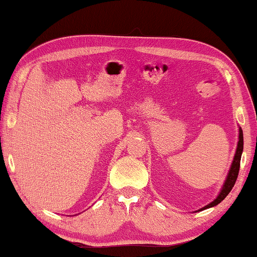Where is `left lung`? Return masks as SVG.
I'll list each match as a JSON object with an SVG mask.
<instances>
[{
	"mask_svg": "<svg viewBox=\"0 0 257 257\" xmlns=\"http://www.w3.org/2000/svg\"><path fill=\"white\" fill-rule=\"evenodd\" d=\"M242 151H243V132H242L241 128H238V142H237V147H236V152H235L233 163H231V166L229 168V173H228L226 181L221 188L220 194L216 196V199L212 201L208 205L202 207L201 209H199L198 212H201L203 209L210 208V207H214L222 201V200L226 198V196L229 194V192L231 191V188L234 187L235 182H236L237 175H238V171H240V161H241V156H242Z\"/></svg>",
	"mask_w": 257,
	"mask_h": 257,
	"instance_id": "left-lung-1",
	"label": "left lung"
}]
</instances>
